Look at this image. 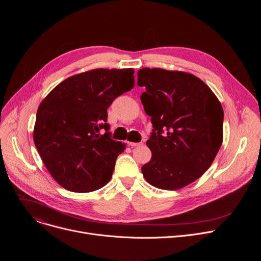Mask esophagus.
I'll return each mask as SVG.
<instances>
[{
	"instance_id": "esophagus-1",
	"label": "esophagus",
	"mask_w": 261,
	"mask_h": 261,
	"mask_svg": "<svg viewBox=\"0 0 261 261\" xmlns=\"http://www.w3.org/2000/svg\"><path fill=\"white\" fill-rule=\"evenodd\" d=\"M128 145L130 146V147H138V146H142L143 145V143L141 142V143H131V142H128Z\"/></svg>"
}]
</instances>
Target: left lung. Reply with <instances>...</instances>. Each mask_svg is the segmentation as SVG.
Segmentation results:
<instances>
[{"label":"left lung","instance_id":"left-lung-1","mask_svg":"<svg viewBox=\"0 0 261 261\" xmlns=\"http://www.w3.org/2000/svg\"><path fill=\"white\" fill-rule=\"evenodd\" d=\"M138 85L152 132L151 160L142 167L148 183L161 189L182 188L206 171L223 139V109L198 77L163 68H142Z\"/></svg>","mask_w":261,"mask_h":261}]
</instances>
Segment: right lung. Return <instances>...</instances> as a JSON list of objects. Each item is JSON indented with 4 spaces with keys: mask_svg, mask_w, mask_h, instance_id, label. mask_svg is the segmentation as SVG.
Masks as SVG:
<instances>
[{
    "mask_svg": "<svg viewBox=\"0 0 261 261\" xmlns=\"http://www.w3.org/2000/svg\"><path fill=\"white\" fill-rule=\"evenodd\" d=\"M133 74V68L81 73L63 80L40 103L34 142L50 175L65 189L90 193L112 177L125 144L111 139L107 109L134 87Z\"/></svg>",
    "mask_w": 261,
    "mask_h": 261,
    "instance_id": "obj_1",
    "label": "right lung"
}]
</instances>
